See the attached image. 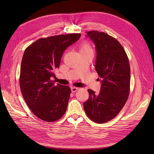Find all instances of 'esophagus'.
Returning <instances> with one entry per match:
<instances>
[{"label":"esophagus","instance_id":"obj_1","mask_svg":"<svg viewBox=\"0 0 154 154\" xmlns=\"http://www.w3.org/2000/svg\"><path fill=\"white\" fill-rule=\"evenodd\" d=\"M78 90V88L75 87H71V91L72 92H75Z\"/></svg>","mask_w":154,"mask_h":154}]
</instances>
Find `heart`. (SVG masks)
<instances>
[{"label":"heart","mask_w":154,"mask_h":154,"mask_svg":"<svg viewBox=\"0 0 154 154\" xmlns=\"http://www.w3.org/2000/svg\"><path fill=\"white\" fill-rule=\"evenodd\" d=\"M92 52V47L90 44L87 42H83L79 47V53H87Z\"/></svg>","instance_id":"heart-1"}]
</instances>
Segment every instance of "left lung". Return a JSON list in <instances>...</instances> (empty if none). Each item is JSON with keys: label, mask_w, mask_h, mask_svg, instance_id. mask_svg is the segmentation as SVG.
<instances>
[{"label": "left lung", "mask_w": 154, "mask_h": 154, "mask_svg": "<svg viewBox=\"0 0 154 154\" xmlns=\"http://www.w3.org/2000/svg\"><path fill=\"white\" fill-rule=\"evenodd\" d=\"M94 42L95 68L101 83L99 94L88 89L89 97L84 103L87 116L99 124L114 119L126 103L130 91L131 69L127 55L117 40L104 32H88Z\"/></svg>", "instance_id": "obj_1"}]
</instances>
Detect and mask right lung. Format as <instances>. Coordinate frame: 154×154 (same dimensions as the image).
<instances>
[{
  "label": "right lung",
  "mask_w": 154,
  "mask_h": 154,
  "mask_svg": "<svg viewBox=\"0 0 154 154\" xmlns=\"http://www.w3.org/2000/svg\"><path fill=\"white\" fill-rule=\"evenodd\" d=\"M80 34L40 38L24 51L21 62L20 87L29 109L38 118L52 122L66 112L71 90L55 84L54 70L59 67L64 51L76 42Z\"/></svg>",
  "instance_id": "1"
}]
</instances>
